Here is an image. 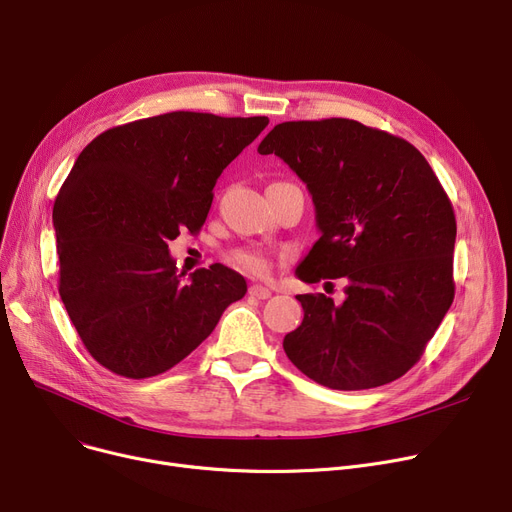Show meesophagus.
I'll return each mask as SVG.
<instances>
[{
    "label": "esophagus",
    "instance_id": "34e87169",
    "mask_svg": "<svg viewBox=\"0 0 512 512\" xmlns=\"http://www.w3.org/2000/svg\"><path fill=\"white\" fill-rule=\"evenodd\" d=\"M249 294H251V296H255V298L265 300V298H269V296H271V290H269V288H265V286H261V284H251V286H249Z\"/></svg>",
    "mask_w": 512,
    "mask_h": 512
}]
</instances>
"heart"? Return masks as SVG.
<instances>
[{"label":"heart","instance_id":"obj_1","mask_svg":"<svg viewBox=\"0 0 512 512\" xmlns=\"http://www.w3.org/2000/svg\"><path fill=\"white\" fill-rule=\"evenodd\" d=\"M228 261L238 267L247 271V274H253V276H263L267 267H269V259L263 251L259 249H253V247H236L228 253Z\"/></svg>","mask_w":512,"mask_h":512}]
</instances>
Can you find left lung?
<instances>
[{"instance_id":"left-lung-1","label":"left lung","mask_w":512,"mask_h":512,"mask_svg":"<svg viewBox=\"0 0 512 512\" xmlns=\"http://www.w3.org/2000/svg\"><path fill=\"white\" fill-rule=\"evenodd\" d=\"M259 154L306 183L321 238L302 282L346 278V300L298 294L304 319L284 337L290 362L337 391L387 385L424 354L455 298L457 222L426 158L403 138L354 119L286 121Z\"/></svg>"}]
</instances>
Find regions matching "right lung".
<instances>
[{"label":"right lung","instance_id":"right-lung-1","mask_svg":"<svg viewBox=\"0 0 512 512\" xmlns=\"http://www.w3.org/2000/svg\"><path fill=\"white\" fill-rule=\"evenodd\" d=\"M267 117L175 111L107 129L59 189L53 226L59 296L90 356L148 379L187 358L247 282L214 263L177 274L168 241L208 218L222 170Z\"/></svg>","mask_w":512,"mask_h":512}]
</instances>
